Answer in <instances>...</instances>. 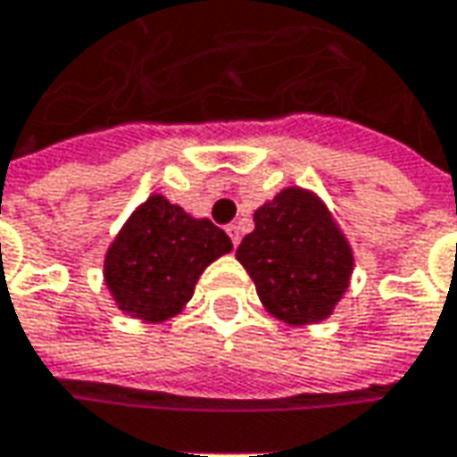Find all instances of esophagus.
<instances>
[{
  "instance_id": "1",
  "label": "esophagus",
  "mask_w": 457,
  "mask_h": 457,
  "mask_svg": "<svg viewBox=\"0 0 457 457\" xmlns=\"http://www.w3.org/2000/svg\"><path fill=\"white\" fill-rule=\"evenodd\" d=\"M226 234L231 237V244L238 246V241H241V228H238L237 223H228V226H226Z\"/></svg>"
}]
</instances>
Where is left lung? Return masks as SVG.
<instances>
[{"label":"left lung","instance_id":"1","mask_svg":"<svg viewBox=\"0 0 457 457\" xmlns=\"http://www.w3.org/2000/svg\"><path fill=\"white\" fill-rule=\"evenodd\" d=\"M237 259L254 279L274 318L290 325L325 320L348 287L353 254L325 205L312 193L287 187L254 213V231Z\"/></svg>","mask_w":457,"mask_h":457}]
</instances>
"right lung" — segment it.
<instances>
[{"label": "right lung", "instance_id": "right-lung-1", "mask_svg": "<svg viewBox=\"0 0 457 457\" xmlns=\"http://www.w3.org/2000/svg\"><path fill=\"white\" fill-rule=\"evenodd\" d=\"M228 252L231 238L219 226L152 195L114 238L104 277L124 312L160 323L183 310L203 270Z\"/></svg>", "mask_w": 457, "mask_h": 457}]
</instances>
